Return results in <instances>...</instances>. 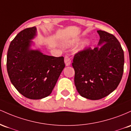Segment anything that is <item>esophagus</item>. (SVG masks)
I'll return each mask as SVG.
<instances>
[{"instance_id":"1","label":"esophagus","mask_w":131,"mask_h":131,"mask_svg":"<svg viewBox=\"0 0 131 131\" xmlns=\"http://www.w3.org/2000/svg\"><path fill=\"white\" fill-rule=\"evenodd\" d=\"M64 62H65V64L66 66H69L71 63V60H70V57L68 55H66L64 57Z\"/></svg>"}]
</instances>
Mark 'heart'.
<instances>
[{
	"label": "heart",
	"instance_id": "b5f03b06",
	"mask_svg": "<svg viewBox=\"0 0 131 131\" xmlns=\"http://www.w3.org/2000/svg\"><path fill=\"white\" fill-rule=\"evenodd\" d=\"M79 39H74V40H72V41H70L68 43H67V46H73V45H75V44L77 43V42H79ZM86 42H83V45L80 46V48H81V49L84 48L85 46H86Z\"/></svg>",
	"mask_w": 131,
	"mask_h": 131
}]
</instances>
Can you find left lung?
I'll return each instance as SVG.
<instances>
[{
	"instance_id": "left-lung-1",
	"label": "left lung",
	"mask_w": 131,
	"mask_h": 131,
	"mask_svg": "<svg viewBox=\"0 0 131 131\" xmlns=\"http://www.w3.org/2000/svg\"><path fill=\"white\" fill-rule=\"evenodd\" d=\"M101 46L85 48L74 55V83L79 94L96 100L113 92L119 84L124 71V51L117 38L98 30Z\"/></svg>"
}]
</instances>
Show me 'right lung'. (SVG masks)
Instances as JSON below:
<instances>
[{
    "label": "right lung",
    "instance_id": "add662e5",
    "mask_svg": "<svg viewBox=\"0 0 131 131\" xmlns=\"http://www.w3.org/2000/svg\"><path fill=\"white\" fill-rule=\"evenodd\" d=\"M35 26L21 31L12 41L7 57L8 77L25 97L39 100L49 96L65 67L64 57L43 54L30 46Z\"/></svg>",
    "mask_w": 131,
    "mask_h": 131
}]
</instances>
